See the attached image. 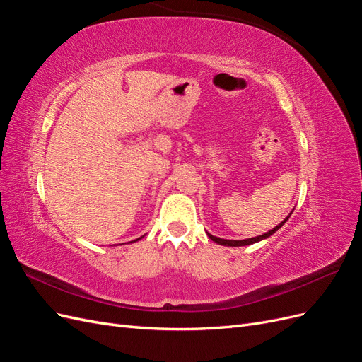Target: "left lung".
<instances>
[{
    "label": "left lung",
    "mask_w": 362,
    "mask_h": 362,
    "mask_svg": "<svg viewBox=\"0 0 362 362\" xmlns=\"http://www.w3.org/2000/svg\"><path fill=\"white\" fill-rule=\"evenodd\" d=\"M290 216H291V213L284 218V221L278 225V226H275L273 229H270L269 233H266V234H262V235H258V237H252V238H246V240H225V238H218V237H214V235H211L210 233H206L208 234V237H210L214 243H217V245H222V246H234V247H237V246H247V245H254V243H258V242H261V240H264V238H269L270 235H273L275 234L278 229L286 223L288 218H290Z\"/></svg>",
    "instance_id": "8db88e82"
}]
</instances>
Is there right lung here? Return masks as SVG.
I'll use <instances>...</instances> for the list:
<instances>
[{"label":"right lung","mask_w":362,"mask_h":362,"mask_svg":"<svg viewBox=\"0 0 362 362\" xmlns=\"http://www.w3.org/2000/svg\"><path fill=\"white\" fill-rule=\"evenodd\" d=\"M141 237H144V235H141ZM141 237H140V238H141ZM140 238H136V240H134V242H137V240H140ZM131 243H133V242H131Z\"/></svg>","instance_id":"add662e5"}]
</instances>
